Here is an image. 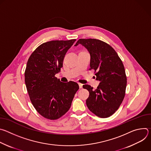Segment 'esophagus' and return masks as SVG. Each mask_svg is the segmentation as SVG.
Listing matches in <instances>:
<instances>
[{
	"label": "esophagus",
	"instance_id": "esophagus-1",
	"mask_svg": "<svg viewBox=\"0 0 151 151\" xmlns=\"http://www.w3.org/2000/svg\"><path fill=\"white\" fill-rule=\"evenodd\" d=\"M78 84H79V88H82V85H83V84H82V83H79Z\"/></svg>",
	"mask_w": 151,
	"mask_h": 151
}]
</instances>
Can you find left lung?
<instances>
[{
	"mask_svg": "<svg viewBox=\"0 0 151 151\" xmlns=\"http://www.w3.org/2000/svg\"><path fill=\"white\" fill-rule=\"evenodd\" d=\"M82 45L90 54V69L100 81L97 89L83 85L90 96L86 100L89 110L97 116L107 118L119 108L125 96L127 77L123 63L114 49L96 39H80L75 47Z\"/></svg>",
	"mask_w": 151,
	"mask_h": 151,
	"instance_id": "obj_1",
	"label": "left lung"
}]
</instances>
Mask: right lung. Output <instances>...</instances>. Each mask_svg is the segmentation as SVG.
I'll return each instance as SVG.
<instances>
[{
    "label": "right lung",
    "instance_id": "obj_1",
    "mask_svg": "<svg viewBox=\"0 0 151 151\" xmlns=\"http://www.w3.org/2000/svg\"><path fill=\"white\" fill-rule=\"evenodd\" d=\"M75 41L71 39L44 43L27 61L24 73L27 90L36 110L47 119H57L65 114L79 90L76 82L64 83L55 77L63 67L67 51Z\"/></svg>",
    "mask_w": 151,
    "mask_h": 151
}]
</instances>
